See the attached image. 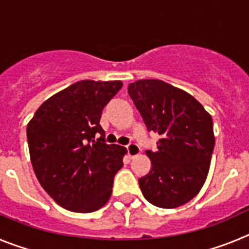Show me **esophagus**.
<instances>
[{
  "instance_id": "1",
  "label": "esophagus",
  "mask_w": 249,
  "mask_h": 249,
  "mask_svg": "<svg viewBox=\"0 0 249 249\" xmlns=\"http://www.w3.org/2000/svg\"><path fill=\"white\" fill-rule=\"evenodd\" d=\"M127 151H128V156L131 158L136 157V156H138L141 153V148L136 143H129L127 146Z\"/></svg>"
}]
</instances>
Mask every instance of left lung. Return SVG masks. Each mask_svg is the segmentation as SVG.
<instances>
[{"instance_id": "8db88e82", "label": "left lung", "mask_w": 249, "mask_h": 249, "mask_svg": "<svg viewBox=\"0 0 249 249\" xmlns=\"http://www.w3.org/2000/svg\"><path fill=\"white\" fill-rule=\"evenodd\" d=\"M128 94L149 132L160 135L156 151H146L151 169L138 179L144 198L176 208L198 195L214 148L211 114L193 96L160 80L128 85Z\"/></svg>"}]
</instances>
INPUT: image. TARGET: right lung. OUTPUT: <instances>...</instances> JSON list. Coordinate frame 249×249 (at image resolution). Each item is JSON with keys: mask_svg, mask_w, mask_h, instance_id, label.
<instances>
[{"mask_svg": "<svg viewBox=\"0 0 249 249\" xmlns=\"http://www.w3.org/2000/svg\"><path fill=\"white\" fill-rule=\"evenodd\" d=\"M122 85L121 81L76 82L46 100L28 122L35 175L51 198L66 210L94 212L111 197L127 149L105 143L100 120Z\"/></svg>", "mask_w": 249, "mask_h": 249, "instance_id": "right-lung-1", "label": "right lung"}]
</instances>
